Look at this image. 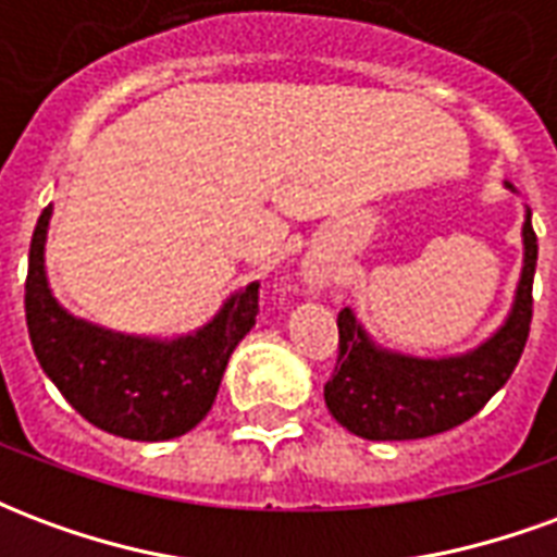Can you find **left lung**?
<instances>
[{"label":"left lung","instance_id":"obj_1","mask_svg":"<svg viewBox=\"0 0 557 557\" xmlns=\"http://www.w3.org/2000/svg\"><path fill=\"white\" fill-rule=\"evenodd\" d=\"M525 265L513 310L478 349L456 358H409L385 351L367 337L351 310H339L337 367L325 385L327 411L370 442H406L438 435L474 418L516 370L531 331V286L537 268V235L531 211L522 226Z\"/></svg>","mask_w":557,"mask_h":557}]
</instances>
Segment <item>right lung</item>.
I'll use <instances>...</instances> for the list:
<instances>
[{"instance_id":"obj_1","label":"right lung","mask_w":557,"mask_h":557,"mask_svg":"<svg viewBox=\"0 0 557 557\" xmlns=\"http://www.w3.org/2000/svg\"><path fill=\"white\" fill-rule=\"evenodd\" d=\"M47 206L32 232L26 325L35 358L59 394L95 423L131 442H166L211 411L226 361L256 325L259 283L235 292L206 327L178 339L113 334L74 319L55 301L44 271Z\"/></svg>"}]
</instances>
